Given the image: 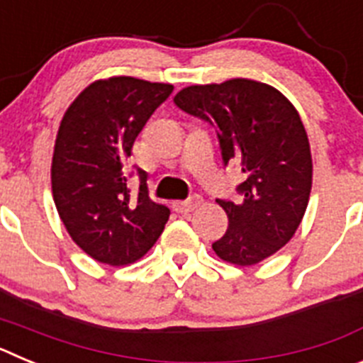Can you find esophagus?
Returning a JSON list of instances; mask_svg holds the SVG:
<instances>
[{"label":"esophagus","mask_w":363,"mask_h":363,"mask_svg":"<svg viewBox=\"0 0 363 363\" xmlns=\"http://www.w3.org/2000/svg\"><path fill=\"white\" fill-rule=\"evenodd\" d=\"M200 203H201V198L198 196V194H194V196H191L185 201H174V209L178 211V213H191V211L198 209Z\"/></svg>","instance_id":"obj_1"}]
</instances>
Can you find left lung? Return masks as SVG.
Returning a JSON list of instances; mask_svg holds the SVG:
<instances>
[{
  "label": "left lung",
  "mask_w": 363,
  "mask_h": 363,
  "mask_svg": "<svg viewBox=\"0 0 363 363\" xmlns=\"http://www.w3.org/2000/svg\"><path fill=\"white\" fill-rule=\"evenodd\" d=\"M174 104L218 129L221 158L243 172L240 203L216 200L229 227L213 243L234 265H255L280 251L309 203L313 160L300 114L280 91L255 79L185 86Z\"/></svg>",
  "instance_id": "left-lung-1"
}]
</instances>
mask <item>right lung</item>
<instances>
[{"instance_id":"right-lung-1","label":"right lung","mask_w":363,"mask_h":363,"mask_svg":"<svg viewBox=\"0 0 363 363\" xmlns=\"http://www.w3.org/2000/svg\"><path fill=\"white\" fill-rule=\"evenodd\" d=\"M171 83L130 76L98 79L74 99L56 136L50 167L54 203L76 245L96 262L129 265L163 233L171 211L149 198L147 172L130 196L127 158Z\"/></svg>"}]
</instances>
